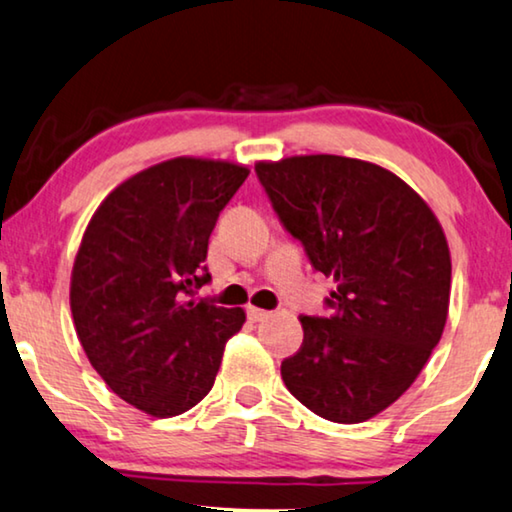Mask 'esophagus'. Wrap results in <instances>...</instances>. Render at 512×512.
<instances>
[{
  "instance_id": "esophagus-1",
  "label": "esophagus",
  "mask_w": 512,
  "mask_h": 512,
  "mask_svg": "<svg viewBox=\"0 0 512 512\" xmlns=\"http://www.w3.org/2000/svg\"><path fill=\"white\" fill-rule=\"evenodd\" d=\"M247 316H249V321L258 323V321H265V318L270 316V311H265V309H258V307H247Z\"/></svg>"
}]
</instances>
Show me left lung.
<instances>
[{
  "label": "left lung",
  "instance_id": "left-lung-1",
  "mask_svg": "<svg viewBox=\"0 0 512 512\" xmlns=\"http://www.w3.org/2000/svg\"><path fill=\"white\" fill-rule=\"evenodd\" d=\"M258 182L311 268L337 281L328 316H302L305 342L281 379L332 422L369 420L404 395L439 344L450 251L425 201L381 166L337 154L256 164Z\"/></svg>",
  "mask_w": 512,
  "mask_h": 512
}]
</instances>
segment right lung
Masks as SVG:
<instances>
[{"label":"right lung","mask_w":512,"mask_h":512,"mask_svg":"<svg viewBox=\"0 0 512 512\" xmlns=\"http://www.w3.org/2000/svg\"><path fill=\"white\" fill-rule=\"evenodd\" d=\"M249 170L170 159L99 205L71 274V314L92 367L115 395L157 418L212 390L244 311L196 300L210 284L207 244Z\"/></svg>","instance_id":"obj_1"}]
</instances>
